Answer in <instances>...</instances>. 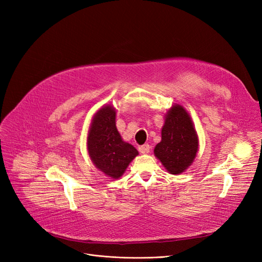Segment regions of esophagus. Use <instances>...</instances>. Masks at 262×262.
Wrapping results in <instances>:
<instances>
[{
  "instance_id": "1",
  "label": "esophagus",
  "mask_w": 262,
  "mask_h": 262,
  "mask_svg": "<svg viewBox=\"0 0 262 262\" xmlns=\"http://www.w3.org/2000/svg\"><path fill=\"white\" fill-rule=\"evenodd\" d=\"M139 151H140V154H142V155H147V154L150 152V146L148 145V143H146V145H143V146H140Z\"/></svg>"
}]
</instances>
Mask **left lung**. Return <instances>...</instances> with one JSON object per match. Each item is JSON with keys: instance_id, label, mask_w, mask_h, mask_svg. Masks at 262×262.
Listing matches in <instances>:
<instances>
[{"instance_id": "8db88e82", "label": "left lung", "mask_w": 262, "mask_h": 262, "mask_svg": "<svg viewBox=\"0 0 262 262\" xmlns=\"http://www.w3.org/2000/svg\"><path fill=\"white\" fill-rule=\"evenodd\" d=\"M198 149V135L189 113L181 104H173L165 114L155 156L168 173L179 175L192 164Z\"/></svg>"}]
</instances>
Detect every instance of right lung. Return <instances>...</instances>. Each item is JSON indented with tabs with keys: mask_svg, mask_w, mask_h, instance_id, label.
I'll return each mask as SVG.
<instances>
[{
	"mask_svg": "<svg viewBox=\"0 0 262 262\" xmlns=\"http://www.w3.org/2000/svg\"><path fill=\"white\" fill-rule=\"evenodd\" d=\"M87 150L90 160L99 171L117 180L124 174L138 151L122 139L116 128V110L112 104L101 106L92 117Z\"/></svg>",
	"mask_w": 262,
	"mask_h": 262,
	"instance_id": "right-lung-1",
	"label": "right lung"
}]
</instances>
